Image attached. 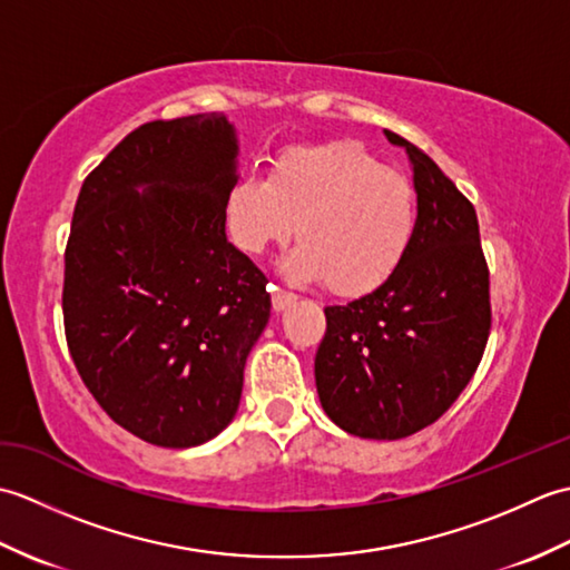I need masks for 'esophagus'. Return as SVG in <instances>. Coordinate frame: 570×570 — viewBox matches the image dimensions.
Returning <instances> with one entry per match:
<instances>
[{"label":"esophagus","mask_w":570,"mask_h":570,"mask_svg":"<svg viewBox=\"0 0 570 570\" xmlns=\"http://www.w3.org/2000/svg\"><path fill=\"white\" fill-rule=\"evenodd\" d=\"M269 288H272V306H274L276 313H282L292 304H296V296L294 294L282 292V288H276V286H269Z\"/></svg>","instance_id":"34e87169"}]
</instances>
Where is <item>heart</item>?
I'll return each instance as SVG.
<instances>
[{
    "label": "heart",
    "mask_w": 570,
    "mask_h": 570,
    "mask_svg": "<svg viewBox=\"0 0 570 570\" xmlns=\"http://www.w3.org/2000/svg\"><path fill=\"white\" fill-rule=\"evenodd\" d=\"M235 245L264 252L294 233L284 257L294 282H321L333 294L357 296L384 284L402 264L416 229L409 178L384 168L355 141L298 147L278 156L269 178H237L225 198Z\"/></svg>",
    "instance_id": "heart-1"
}]
</instances>
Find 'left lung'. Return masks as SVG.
<instances>
[{
	"instance_id": "8db88e82",
	"label": "left lung",
	"mask_w": 570,
	"mask_h": 570,
	"mask_svg": "<svg viewBox=\"0 0 570 570\" xmlns=\"http://www.w3.org/2000/svg\"><path fill=\"white\" fill-rule=\"evenodd\" d=\"M416 190L402 264L372 294L325 308L321 406L343 431L396 441L439 421L475 374L490 335V272L472 203L394 131Z\"/></svg>"
}]
</instances>
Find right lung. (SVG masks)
Masks as SVG:
<instances>
[{"mask_svg":"<svg viewBox=\"0 0 570 570\" xmlns=\"http://www.w3.org/2000/svg\"><path fill=\"white\" fill-rule=\"evenodd\" d=\"M237 151L225 115L156 119L105 156L72 210V362L107 416L161 448L227 429L269 323L266 276L225 235Z\"/></svg>","mask_w":570,"mask_h":570,"instance_id":"add662e5","label":"right lung"}]
</instances>
